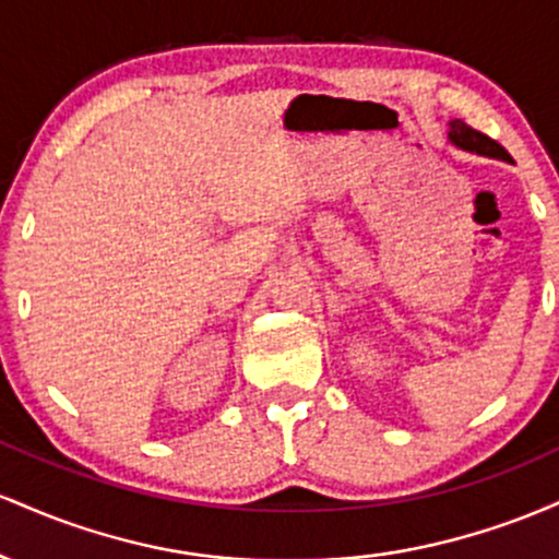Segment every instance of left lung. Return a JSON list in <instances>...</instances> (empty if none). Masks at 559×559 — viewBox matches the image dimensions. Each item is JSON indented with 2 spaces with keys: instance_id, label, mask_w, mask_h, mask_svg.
Here are the masks:
<instances>
[{
  "instance_id": "1",
  "label": "left lung",
  "mask_w": 559,
  "mask_h": 559,
  "mask_svg": "<svg viewBox=\"0 0 559 559\" xmlns=\"http://www.w3.org/2000/svg\"><path fill=\"white\" fill-rule=\"evenodd\" d=\"M449 126H452L449 128V139H452L457 146H463V150L478 152V155L499 157V159H510V152H507L499 141H493L491 136H486V133L476 131V128L465 126L463 120H452Z\"/></svg>"
}]
</instances>
